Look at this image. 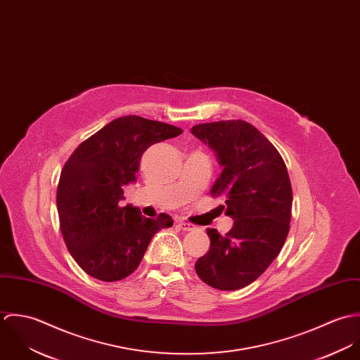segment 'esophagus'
I'll list each match as a JSON object with an SVG mask.
<instances>
[{
    "instance_id": "esophagus-1",
    "label": "esophagus",
    "mask_w": 360,
    "mask_h": 360,
    "mask_svg": "<svg viewBox=\"0 0 360 360\" xmlns=\"http://www.w3.org/2000/svg\"><path fill=\"white\" fill-rule=\"evenodd\" d=\"M179 227H180L181 230H184V231H191V230H194V229H195V226H194V224L187 223V221H179Z\"/></svg>"
}]
</instances>
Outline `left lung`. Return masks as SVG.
<instances>
[{"mask_svg": "<svg viewBox=\"0 0 360 360\" xmlns=\"http://www.w3.org/2000/svg\"><path fill=\"white\" fill-rule=\"evenodd\" d=\"M191 133L213 150L220 176L210 195L224 201L234 224L226 236L207 229L210 247L195 263L207 285L234 291L250 285L280 254L290 231L292 188L276 147L248 122L197 124Z\"/></svg>", "mask_w": 360, "mask_h": 360, "instance_id": "left-lung-1", "label": "left lung"}]
</instances>
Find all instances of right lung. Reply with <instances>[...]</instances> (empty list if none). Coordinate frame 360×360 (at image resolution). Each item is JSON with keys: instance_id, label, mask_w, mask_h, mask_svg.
I'll list each match as a JSON object with an SVG mask.
<instances>
[{"instance_id": "right-lung-1", "label": "right lung", "mask_w": 360, "mask_h": 360, "mask_svg": "<svg viewBox=\"0 0 360 360\" xmlns=\"http://www.w3.org/2000/svg\"><path fill=\"white\" fill-rule=\"evenodd\" d=\"M181 133L176 126L129 115L103 126L66 160L56 190L60 231L72 257L91 277H127L155 233L173 226L166 213L148 219L119 201L123 187L136 181L144 151Z\"/></svg>"}]
</instances>
